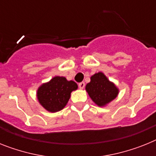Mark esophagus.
I'll list each match as a JSON object with an SVG mask.
<instances>
[{"label":"esophagus","mask_w":156,"mask_h":156,"mask_svg":"<svg viewBox=\"0 0 156 156\" xmlns=\"http://www.w3.org/2000/svg\"><path fill=\"white\" fill-rule=\"evenodd\" d=\"M78 87H79V88L81 89V90H82V89L84 88L85 87V82H80V83H79V84H78Z\"/></svg>","instance_id":"1"}]
</instances>
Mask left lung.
Instances as JSON below:
<instances>
[{"instance_id": "obj_1", "label": "left lung", "mask_w": 156, "mask_h": 156, "mask_svg": "<svg viewBox=\"0 0 156 156\" xmlns=\"http://www.w3.org/2000/svg\"><path fill=\"white\" fill-rule=\"evenodd\" d=\"M86 90L93 101L98 106L107 105L118 94V89L101 72L94 74L90 78V82L86 85Z\"/></svg>"}]
</instances>
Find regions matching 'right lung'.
<instances>
[{
    "label": "right lung",
    "mask_w": 156,
    "mask_h": 156,
    "mask_svg": "<svg viewBox=\"0 0 156 156\" xmlns=\"http://www.w3.org/2000/svg\"><path fill=\"white\" fill-rule=\"evenodd\" d=\"M77 89L78 85L74 81H67L64 77L56 76L38 89V100L49 112H58L66 106L71 92Z\"/></svg>",
    "instance_id": "1"
}]
</instances>
